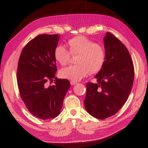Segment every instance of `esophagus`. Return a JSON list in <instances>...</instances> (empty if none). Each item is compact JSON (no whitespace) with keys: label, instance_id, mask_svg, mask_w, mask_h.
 Returning <instances> with one entry per match:
<instances>
[{"label":"esophagus","instance_id":"1","mask_svg":"<svg viewBox=\"0 0 148 148\" xmlns=\"http://www.w3.org/2000/svg\"><path fill=\"white\" fill-rule=\"evenodd\" d=\"M77 84V82H74V81H71V84L72 85V86H74V85H76Z\"/></svg>","mask_w":148,"mask_h":148}]
</instances>
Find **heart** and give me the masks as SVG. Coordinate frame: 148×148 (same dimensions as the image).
Wrapping results in <instances>:
<instances>
[{
	"label": "heart",
	"mask_w": 148,
	"mask_h": 148,
	"mask_svg": "<svg viewBox=\"0 0 148 148\" xmlns=\"http://www.w3.org/2000/svg\"><path fill=\"white\" fill-rule=\"evenodd\" d=\"M69 51L60 45L54 51V57L62 66L69 63L72 56H77L76 64L72 65L60 71L61 77L74 82L84 78L87 74H97L103 68L106 54L104 47L83 36H78L68 41Z\"/></svg>",
	"instance_id": "1"
}]
</instances>
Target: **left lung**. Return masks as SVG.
I'll return each mask as SVG.
<instances>
[{
	"mask_svg": "<svg viewBox=\"0 0 148 148\" xmlns=\"http://www.w3.org/2000/svg\"><path fill=\"white\" fill-rule=\"evenodd\" d=\"M106 58L96 75L97 83L87 82L84 106L88 113L104 119L116 114L126 102L134 81V65L128 49L114 34L104 38Z\"/></svg>",
	"mask_w": 148,
	"mask_h": 148,
	"instance_id": "left-lung-1",
	"label": "left lung"
}]
</instances>
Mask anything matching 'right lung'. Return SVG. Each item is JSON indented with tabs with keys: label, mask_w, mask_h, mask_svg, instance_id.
<instances>
[{
	"label": "right lung",
	"mask_w": 148,
	"mask_h": 148,
	"mask_svg": "<svg viewBox=\"0 0 148 148\" xmlns=\"http://www.w3.org/2000/svg\"><path fill=\"white\" fill-rule=\"evenodd\" d=\"M58 34H40L27 44L20 55L17 70L19 94L30 113L46 120L61 112L65 95L71 84L58 79L54 51L58 44ZM55 79V85L46 83Z\"/></svg>",
	"instance_id": "obj_1"
}]
</instances>
